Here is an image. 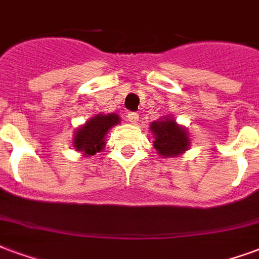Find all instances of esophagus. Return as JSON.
<instances>
[{
  "label": "esophagus",
  "instance_id": "esophagus-1",
  "mask_svg": "<svg viewBox=\"0 0 259 259\" xmlns=\"http://www.w3.org/2000/svg\"><path fill=\"white\" fill-rule=\"evenodd\" d=\"M127 118H128V121L132 122V124H135V122L139 120V116H138V113H135V112H128Z\"/></svg>",
  "mask_w": 259,
  "mask_h": 259
}]
</instances>
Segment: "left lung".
<instances>
[{
	"mask_svg": "<svg viewBox=\"0 0 259 259\" xmlns=\"http://www.w3.org/2000/svg\"><path fill=\"white\" fill-rule=\"evenodd\" d=\"M154 132V147L162 157H175L182 154L190 146L188 135L186 131L175 122L174 118H165L154 121L150 125Z\"/></svg>",
	"mask_w": 259,
	"mask_h": 259,
	"instance_id": "left-lung-1",
	"label": "left lung"
}]
</instances>
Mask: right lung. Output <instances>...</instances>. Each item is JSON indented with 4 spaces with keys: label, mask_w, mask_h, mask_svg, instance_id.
<instances>
[{
    "label": "right lung",
    "mask_w": 259,
    "mask_h": 259,
    "mask_svg": "<svg viewBox=\"0 0 259 259\" xmlns=\"http://www.w3.org/2000/svg\"><path fill=\"white\" fill-rule=\"evenodd\" d=\"M120 121L117 114H97L85 122L76 132L73 146L85 155H94L105 145V135L110 128Z\"/></svg>",
    "instance_id": "obj_1"
}]
</instances>
